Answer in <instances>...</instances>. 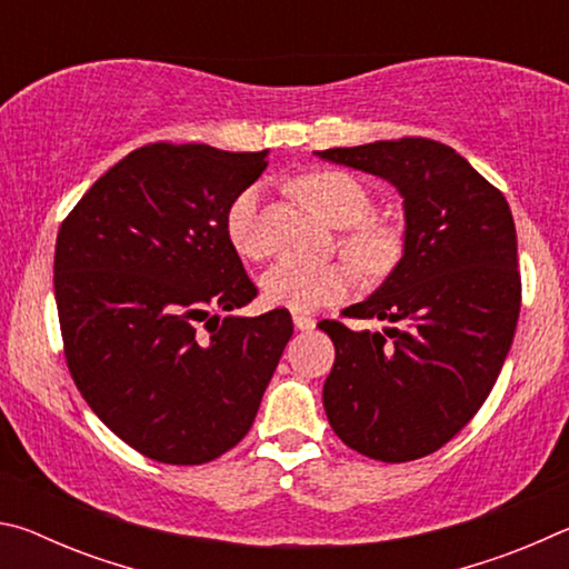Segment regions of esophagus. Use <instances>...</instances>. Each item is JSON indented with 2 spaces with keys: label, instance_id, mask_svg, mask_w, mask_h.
<instances>
[{
  "label": "esophagus",
  "instance_id": "1",
  "mask_svg": "<svg viewBox=\"0 0 569 569\" xmlns=\"http://www.w3.org/2000/svg\"><path fill=\"white\" fill-rule=\"evenodd\" d=\"M293 326L298 331H311L316 321L311 319V316H303V313H293Z\"/></svg>",
  "mask_w": 569,
  "mask_h": 569
}]
</instances>
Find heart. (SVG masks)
<instances>
[{
  "mask_svg": "<svg viewBox=\"0 0 569 569\" xmlns=\"http://www.w3.org/2000/svg\"><path fill=\"white\" fill-rule=\"evenodd\" d=\"M293 190L331 226L349 228L343 248L366 271L381 273L397 261L401 250L399 230L381 220L366 218L371 213V196L361 180L343 170H319L298 178ZM258 198H261V190L250 186L240 190L226 210L228 243L243 258L263 256L261 238H258ZM356 281H359V273L346 261L326 266L276 263L263 273L261 291L266 303L271 306L316 311V308L343 301L353 291Z\"/></svg>",
  "mask_w": 569,
  "mask_h": 569,
  "instance_id": "b5f03b06",
  "label": "heart"
}]
</instances>
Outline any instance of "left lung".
I'll list each match as a JSON object with an SVG mask.
<instances>
[{
	"mask_svg": "<svg viewBox=\"0 0 569 569\" xmlns=\"http://www.w3.org/2000/svg\"><path fill=\"white\" fill-rule=\"evenodd\" d=\"M316 156L391 182L403 200L399 263L343 311L399 329L319 323L336 346L326 417L363 457L391 465L427 457L479 411L512 346L522 298L512 210L437 140H377Z\"/></svg>",
	"mask_w": 569,
	"mask_h": 569,
	"instance_id": "1",
	"label": "left lung"
}]
</instances>
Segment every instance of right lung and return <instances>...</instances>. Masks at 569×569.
<instances>
[{"mask_svg": "<svg viewBox=\"0 0 569 569\" xmlns=\"http://www.w3.org/2000/svg\"><path fill=\"white\" fill-rule=\"evenodd\" d=\"M266 158L138 148L57 233L54 301L77 389L124 445L162 465L233 449L293 333L286 308L236 313L256 286L228 243L226 210Z\"/></svg>", "mask_w": 569, "mask_h": 569, "instance_id": "right-lung-1", "label": "right lung"}]
</instances>
